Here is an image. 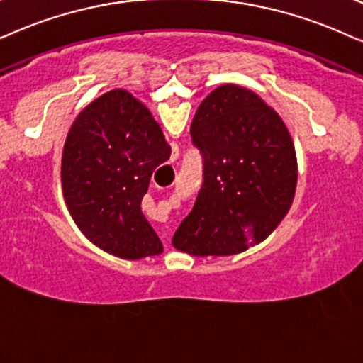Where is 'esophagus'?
<instances>
[{
	"mask_svg": "<svg viewBox=\"0 0 363 363\" xmlns=\"http://www.w3.org/2000/svg\"><path fill=\"white\" fill-rule=\"evenodd\" d=\"M161 238H162L164 242L169 244V240H171V230H169V229H164V230L161 232Z\"/></svg>",
	"mask_w": 363,
	"mask_h": 363,
	"instance_id": "esophagus-1",
	"label": "esophagus"
}]
</instances>
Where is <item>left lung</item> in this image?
Returning a JSON list of instances; mask_svg holds the SVG:
<instances>
[{
    "label": "left lung",
    "instance_id": "1",
    "mask_svg": "<svg viewBox=\"0 0 363 363\" xmlns=\"http://www.w3.org/2000/svg\"><path fill=\"white\" fill-rule=\"evenodd\" d=\"M202 157V186L172 238L192 255H232L259 244L287 214L297 159L286 124L252 91L220 86L191 124Z\"/></svg>",
    "mask_w": 363,
    "mask_h": 363
}]
</instances>
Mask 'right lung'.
Listing matches in <instances>:
<instances>
[{"label":"right lung","mask_w":363,"mask_h":363,"mask_svg":"<svg viewBox=\"0 0 363 363\" xmlns=\"http://www.w3.org/2000/svg\"><path fill=\"white\" fill-rule=\"evenodd\" d=\"M169 157L156 119L128 91H109L81 111L65 143L61 179L67 209L91 242L129 260L162 252L141 201Z\"/></svg>","instance_id":"add662e5"}]
</instances>
